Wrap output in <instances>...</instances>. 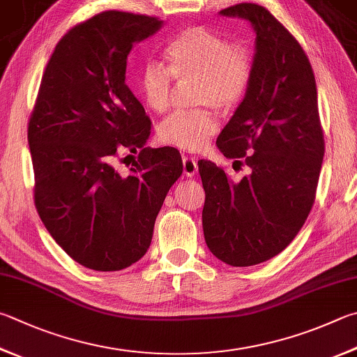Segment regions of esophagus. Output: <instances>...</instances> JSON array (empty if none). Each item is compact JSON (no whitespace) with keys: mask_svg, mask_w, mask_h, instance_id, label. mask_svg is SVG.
<instances>
[{"mask_svg":"<svg viewBox=\"0 0 357 357\" xmlns=\"http://www.w3.org/2000/svg\"><path fill=\"white\" fill-rule=\"evenodd\" d=\"M183 168H184V174L187 178L195 176L198 172V162L195 158L192 156H184L183 158Z\"/></svg>","mask_w":357,"mask_h":357,"instance_id":"esophagus-1","label":"esophagus"}]
</instances>
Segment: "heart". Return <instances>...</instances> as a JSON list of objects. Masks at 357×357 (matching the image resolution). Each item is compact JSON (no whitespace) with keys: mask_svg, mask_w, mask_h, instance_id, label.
<instances>
[{"mask_svg":"<svg viewBox=\"0 0 357 357\" xmlns=\"http://www.w3.org/2000/svg\"><path fill=\"white\" fill-rule=\"evenodd\" d=\"M167 67L148 62L140 68L137 90L148 111L162 114L170 106L173 77L195 79V101L222 111L241 105L255 73L250 48L201 26L181 31L165 47ZM220 120L212 107L173 112L160 123V142L197 151L218 131Z\"/></svg>","mask_w":357,"mask_h":357,"instance_id":"b5f03b06","label":"heart"}]
</instances>
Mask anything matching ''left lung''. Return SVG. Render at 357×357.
Returning <instances> with one entry per match:
<instances>
[{
	"mask_svg": "<svg viewBox=\"0 0 357 357\" xmlns=\"http://www.w3.org/2000/svg\"><path fill=\"white\" fill-rule=\"evenodd\" d=\"M256 31L248 93L217 139L225 158L250 168L232 181L212 160H199L207 248L232 267L280 255L312 209L325 156L315 76L306 53L284 26L255 3L220 10Z\"/></svg>",
	"mask_w": 357,
	"mask_h": 357,
	"instance_id": "1",
	"label": "left lung"
}]
</instances>
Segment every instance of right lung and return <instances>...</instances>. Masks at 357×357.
<instances>
[{
	"instance_id": "add662e5",
	"label": "right lung",
	"mask_w": 357,
	"mask_h": 357,
	"mask_svg": "<svg viewBox=\"0 0 357 357\" xmlns=\"http://www.w3.org/2000/svg\"><path fill=\"white\" fill-rule=\"evenodd\" d=\"M160 26L121 10L73 26L50 57L28 123L38 215L56 243L90 270L116 271L145 255L183 173L173 146H145L151 120L125 81L132 47ZM126 151L139 156L123 175L118 162Z\"/></svg>"
}]
</instances>
